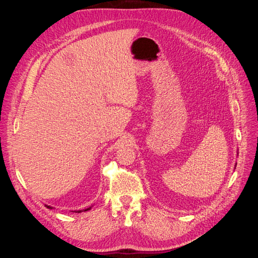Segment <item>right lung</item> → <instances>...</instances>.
<instances>
[{"label": "right lung", "instance_id": "right-lung-1", "mask_svg": "<svg viewBox=\"0 0 258 258\" xmlns=\"http://www.w3.org/2000/svg\"><path fill=\"white\" fill-rule=\"evenodd\" d=\"M46 207H47L48 209H52V208H51V207H49V206H46ZM88 210H90V208H88V209H85L84 211H88ZM77 212H79V213H80V212H82V211H77Z\"/></svg>", "mask_w": 258, "mask_h": 258}]
</instances>
